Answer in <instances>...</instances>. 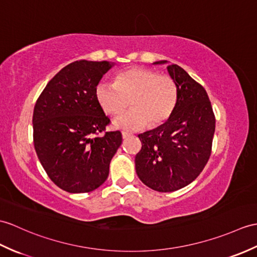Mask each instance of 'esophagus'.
<instances>
[{
	"label": "esophagus",
	"instance_id": "1",
	"mask_svg": "<svg viewBox=\"0 0 257 257\" xmlns=\"http://www.w3.org/2000/svg\"><path fill=\"white\" fill-rule=\"evenodd\" d=\"M121 135H122V138H123V139H124V138H128V137H130V136H131V134L126 133V131H122Z\"/></svg>",
	"mask_w": 257,
	"mask_h": 257
}]
</instances>
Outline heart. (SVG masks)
<instances>
[{
    "mask_svg": "<svg viewBox=\"0 0 257 257\" xmlns=\"http://www.w3.org/2000/svg\"><path fill=\"white\" fill-rule=\"evenodd\" d=\"M95 98L106 115L117 117L129 106L127 114L119 117L116 126L128 130H140L148 124L157 127L172 116L178 99V87L169 74L157 70L130 67L118 72L114 84L99 83Z\"/></svg>",
    "mask_w": 257,
    "mask_h": 257,
    "instance_id": "1",
    "label": "heart"
}]
</instances>
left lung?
Listing matches in <instances>:
<instances>
[{
  "instance_id": "obj_1",
  "label": "left lung",
  "mask_w": 257,
  "mask_h": 257,
  "mask_svg": "<svg viewBox=\"0 0 257 257\" xmlns=\"http://www.w3.org/2000/svg\"><path fill=\"white\" fill-rule=\"evenodd\" d=\"M168 71L178 87L176 107L162 126L138 136L142 148L135 160L141 182L161 193L175 192L198 177L211 156L216 128L206 89L180 65L170 64Z\"/></svg>"
}]
</instances>
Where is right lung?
<instances>
[{
  "label": "right lung",
  "instance_id": "right-lung-1",
  "mask_svg": "<svg viewBox=\"0 0 257 257\" xmlns=\"http://www.w3.org/2000/svg\"><path fill=\"white\" fill-rule=\"evenodd\" d=\"M110 67L108 61L70 63L36 101L35 150L47 175L65 192L98 188L108 177L110 161L122 142L120 131H106L110 119L95 98V88Z\"/></svg>",
  "mask_w": 257,
  "mask_h": 257
}]
</instances>
